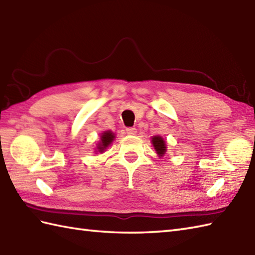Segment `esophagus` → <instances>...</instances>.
<instances>
[{"instance_id": "obj_1", "label": "esophagus", "mask_w": 255, "mask_h": 255, "mask_svg": "<svg viewBox=\"0 0 255 255\" xmlns=\"http://www.w3.org/2000/svg\"><path fill=\"white\" fill-rule=\"evenodd\" d=\"M126 132H127L128 134H136L137 129L134 128V127H128V128L126 129Z\"/></svg>"}]
</instances>
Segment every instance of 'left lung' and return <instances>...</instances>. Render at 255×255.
<instances>
[{"label": "left lung", "mask_w": 255, "mask_h": 255, "mask_svg": "<svg viewBox=\"0 0 255 255\" xmlns=\"http://www.w3.org/2000/svg\"><path fill=\"white\" fill-rule=\"evenodd\" d=\"M152 143H153V147L156 151V153H158L160 156L163 155L166 151V147H165V142L164 140L162 139L159 136H155L152 138Z\"/></svg>", "instance_id": "left-lung-1"}]
</instances>
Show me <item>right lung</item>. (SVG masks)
<instances>
[{"instance_id":"obj_1","label":"right lung","mask_w":255,"mask_h":255,"mask_svg":"<svg viewBox=\"0 0 255 255\" xmlns=\"http://www.w3.org/2000/svg\"><path fill=\"white\" fill-rule=\"evenodd\" d=\"M114 140V133L112 131H105L102 134L101 137V143L99 144V150L103 151L108 147V144H111V142Z\"/></svg>"}]
</instances>
